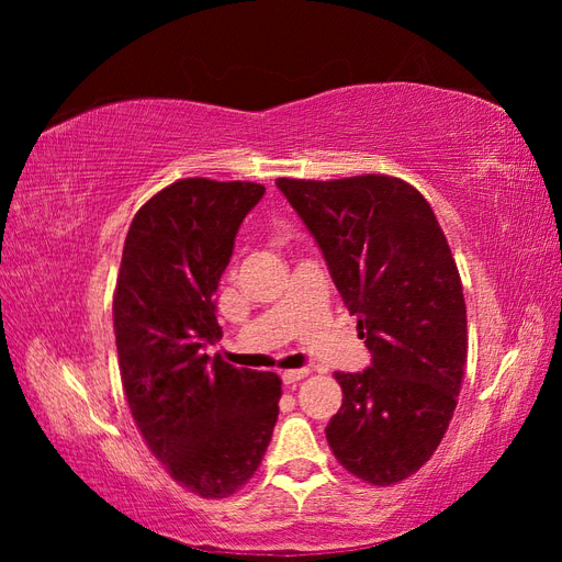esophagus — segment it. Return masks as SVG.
<instances>
[{"mask_svg":"<svg viewBox=\"0 0 562 562\" xmlns=\"http://www.w3.org/2000/svg\"><path fill=\"white\" fill-rule=\"evenodd\" d=\"M310 375V370L307 368H300V370H283L281 372V380H283V384H295V382H300V380H304Z\"/></svg>","mask_w":562,"mask_h":562,"instance_id":"1","label":"esophagus"}]
</instances>
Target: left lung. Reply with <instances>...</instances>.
<instances>
[{"instance_id":"obj_1","label":"left lung","mask_w":562,"mask_h":562,"mask_svg":"<svg viewBox=\"0 0 562 562\" xmlns=\"http://www.w3.org/2000/svg\"><path fill=\"white\" fill-rule=\"evenodd\" d=\"M277 187L372 356L363 372H335L342 407L326 427L328 446L356 479L394 485L429 462L462 389L467 304L448 239L429 201L401 178H279Z\"/></svg>"}]
</instances>
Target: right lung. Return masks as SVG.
Here are the masks:
<instances>
[{
  "mask_svg": "<svg viewBox=\"0 0 562 562\" xmlns=\"http://www.w3.org/2000/svg\"><path fill=\"white\" fill-rule=\"evenodd\" d=\"M262 194L241 180L164 187L133 217L112 302L131 415L171 479L206 499L252 479L279 417L277 372L203 353L223 337L213 293Z\"/></svg>",
  "mask_w": 562,
  "mask_h": 562,
  "instance_id": "1",
  "label": "right lung"
}]
</instances>
